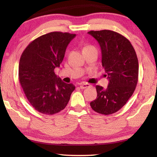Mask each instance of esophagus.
<instances>
[{
	"mask_svg": "<svg viewBox=\"0 0 157 157\" xmlns=\"http://www.w3.org/2000/svg\"><path fill=\"white\" fill-rule=\"evenodd\" d=\"M90 86V84H87V83H83V84H81L79 85V87H80V89H86L87 87H89Z\"/></svg>",
	"mask_w": 157,
	"mask_h": 157,
	"instance_id": "34e87169",
	"label": "esophagus"
}]
</instances>
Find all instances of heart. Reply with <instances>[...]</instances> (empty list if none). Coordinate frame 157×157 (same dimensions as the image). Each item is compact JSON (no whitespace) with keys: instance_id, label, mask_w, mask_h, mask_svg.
Here are the masks:
<instances>
[{"instance_id":"obj_1","label":"heart","mask_w":157,"mask_h":157,"mask_svg":"<svg viewBox=\"0 0 157 157\" xmlns=\"http://www.w3.org/2000/svg\"><path fill=\"white\" fill-rule=\"evenodd\" d=\"M91 47H92V46H84V48H83V50H84V49H86V48H91Z\"/></svg>"}]
</instances>
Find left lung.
I'll return each instance as SVG.
<instances>
[{
    "label": "left lung",
    "mask_w": 157,
    "mask_h": 157,
    "mask_svg": "<svg viewBox=\"0 0 157 157\" xmlns=\"http://www.w3.org/2000/svg\"><path fill=\"white\" fill-rule=\"evenodd\" d=\"M98 41L102 52V65L107 73L106 89L97 85L96 99L90 103L97 113L109 115L126 104L136 89L139 62L130 41L114 31L91 30L88 33Z\"/></svg>",
    "instance_id": "1"
}]
</instances>
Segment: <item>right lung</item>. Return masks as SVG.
Listing matches in <instances>:
<instances>
[{
    "label": "right lung",
    "instance_id": "right-lung-1",
    "mask_svg": "<svg viewBox=\"0 0 157 157\" xmlns=\"http://www.w3.org/2000/svg\"><path fill=\"white\" fill-rule=\"evenodd\" d=\"M76 36L52 32L34 39L20 58L18 79L29 102L34 109L46 115L59 112L67 105L75 87L55 75L66 49Z\"/></svg>",
    "mask_w": 157,
    "mask_h": 157
}]
</instances>
